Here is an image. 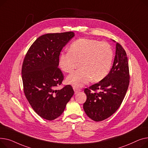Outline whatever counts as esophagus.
Segmentation results:
<instances>
[{
    "instance_id": "obj_1",
    "label": "esophagus",
    "mask_w": 148,
    "mask_h": 148,
    "mask_svg": "<svg viewBox=\"0 0 148 148\" xmlns=\"http://www.w3.org/2000/svg\"><path fill=\"white\" fill-rule=\"evenodd\" d=\"M73 90H74V91H75V93L76 94L77 92H78L81 91V89L76 88V87H73Z\"/></svg>"
}]
</instances>
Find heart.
<instances>
[{
	"label": "heart",
	"instance_id": "1",
	"mask_svg": "<svg viewBox=\"0 0 148 148\" xmlns=\"http://www.w3.org/2000/svg\"><path fill=\"white\" fill-rule=\"evenodd\" d=\"M114 51L106 42L92 39H79L71 43L69 51L60 53L58 65L66 73H72L80 63L81 69L66 78L67 84L81 87L91 79L99 82L109 73Z\"/></svg>",
	"mask_w": 148,
	"mask_h": 148
}]
</instances>
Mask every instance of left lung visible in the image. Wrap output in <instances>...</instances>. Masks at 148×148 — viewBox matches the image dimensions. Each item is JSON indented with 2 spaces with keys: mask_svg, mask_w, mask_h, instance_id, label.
Wrapping results in <instances>:
<instances>
[{
  "mask_svg": "<svg viewBox=\"0 0 148 148\" xmlns=\"http://www.w3.org/2000/svg\"><path fill=\"white\" fill-rule=\"evenodd\" d=\"M129 83L127 53L122 45L116 43L115 57L110 72L99 82L84 89L86 100L83 108L86 114L95 121L110 116L122 103Z\"/></svg>",
  "mask_w": 148,
  "mask_h": 148,
  "instance_id": "left-lung-1",
  "label": "left lung"
}]
</instances>
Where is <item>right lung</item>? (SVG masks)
I'll use <instances>...</instances> for the list:
<instances>
[{
    "mask_svg": "<svg viewBox=\"0 0 148 148\" xmlns=\"http://www.w3.org/2000/svg\"><path fill=\"white\" fill-rule=\"evenodd\" d=\"M74 36L73 32L43 34L33 43L24 58V92L32 109L43 119L51 121L60 116L74 94L71 85L56 90L64 79L58 67L59 56Z\"/></svg>",
    "mask_w": 148,
    "mask_h": 148,
    "instance_id": "right-lung-1",
    "label": "right lung"
}]
</instances>
